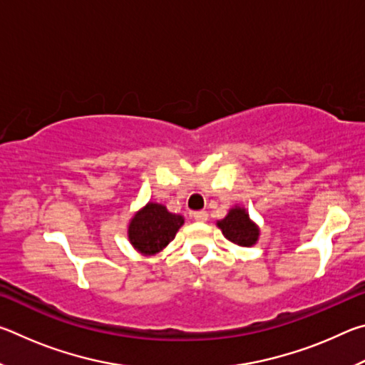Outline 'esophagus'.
<instances>
[{
  "label": "esophagus",
  "mask_w": 365,
  "mask_h": 365,
  "mask_svg": "<svg viewBox=\"0 0 365 365\" xmlns=\"http://www.w3.org/2000/svg\"><path fill=\"white\" fill-rule=\"evenodd\" d=\"M191 215H193L195 220H197V222H206L207 217H209L206 211H196V212H193Z\"/></svg>",
  "instance_id": "34e87169"
}]
</instances>
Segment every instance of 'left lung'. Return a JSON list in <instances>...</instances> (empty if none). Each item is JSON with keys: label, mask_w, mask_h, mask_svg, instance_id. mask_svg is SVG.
I'll return each instance as SVG.
<instances>
[{"label": "left lung", "mask_w": 365, "mask_h": 365, "mask_svg": "<svg viewBox=\"0 0 365 365\" xmlns=\"http://www.w3.org/2000/svg\"><path fill=\"white\" fill-rule=\"evenodd\" d=\"M217 227L228 242L243 246V248L256 245L259 238V227L250 219L246 209L240 206L230 209L225 217L217 222Z\"/></svg>", "instance_id": "obj_1"}]
</instances>
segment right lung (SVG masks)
Here are the masks:
<instances>
[{
  "instance_id": "add662e5",
  "label": "right lung",
  "mask_w": 365,
  "mask_h": 365,
  "mask_svg": "<svg viewBox=\"0 0 365 365\" xmlns=\"http://www.w3.org/2000/svg\"><path fill=\"white\" fill-rule=\"evenodd\" d=\"M183 222L185 219L182 215L169 212L165 206L148 202L133 215L128 224V240L141 255L153 256L164 250L175 238Z\"/></svg>"
}]
</instances>
